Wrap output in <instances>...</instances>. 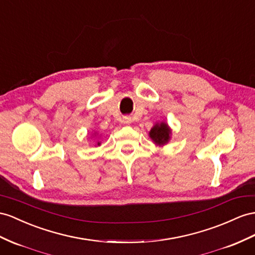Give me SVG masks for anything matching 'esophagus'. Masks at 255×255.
Segmentation results:
<instances>
[{"label": "esophagus", "mask_w": 255, "mask_h": 255, "mask_svg": "<svg viewBox=\"0 0 255 255\" xmlns=\"http://www.w3.org/2000/svg\"><path fill=\"white\" fill-rule=\"evenodd\" d=\"M122 123L125 124V125H129V124L131 123V119H130L129 116H124L122 119Z\"/></svg>", "instance_id": "obj_1"}]
</instances>
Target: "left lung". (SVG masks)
<instances>
[{
	"label": "left lung",
	"instance_id": "obj_1",
	"mask_svg": "<svg viewBox=\"0 0 255 255\" xmlns=\"http://www.w3.org/2000/svg\"><path fill=\"white\" fill-rule=\"evenodd\" d=\"M171 128L166 122H157L148 131V136L155 145L164 146L171 139Z\"/></svg>",
	"mask_w": 255,
	"mask_h": 255
}]
</instances>
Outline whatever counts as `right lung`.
Wrapping results in <instances>:
<instances>
[{"mask_svg":"<svg viewBox=\"0 0 255 255\" xmlns=\"http://www.w3.org/2000/svg\"><path fill=\"white\" fill-rule=\"evenodd\" d=\"M91 135H93V138H94V140H96V139H97V135H98V133H97L96 131H94V133H93V134H91ZM96 145H98V146H99V145H101V142H100L99 140H97V141H96Z\"/></svg>","mask_w":255,"mask_h":255,"instance_id":"add662e5","label":"right lung"}]
</instances>
